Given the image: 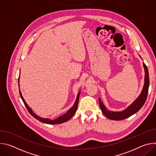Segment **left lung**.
Segmentation results:
<instances>
[{
  "label": "left lung",
  "instance_id": "left-lung-1",
  "mask_svg": "<svg viewBox=\"0 0 156 156\" xmlns=\"http://www.w3.org/2000/svg\"><path fill=\"white\" fill-rule=\"evenodd\" d=\"M143 66L145 72V76H144V84L143 88V90L138 97V98L133 102L130 105H129L126 109L123 110L122 112H113V111L108 110L104 104L102 102L100 98H99V103L100 105V108L102 110L103 114L107 117L108 119L113 120H121L125 119L134 114L136 113L140 110V108L144 104L147 94H148V89L149 85V72L147 68V66L143 63Z\"/></svg>",
  "mask_w": 156,
  "mask_h": 156
}]
</instances>
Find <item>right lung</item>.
Here are the masks:
<instances>
[{
  "label": "right lung",
  "mask_w": 156,
  "mask_h": 156,
  "mask_svg": "<svg viewBox=\"0 0 156 156\" xmlns=\"http://www.w3.org/2000/svg\"><path fill=\"white\" fill-rule=\"evenodd\" d=\"M19 81H20V76L18 77V86L20 87V84H19ZM19 92H20V95L21 96V98L22 99V101H23L25 107H27V110H28L29 113L33 117H34L36 119H37V120H39V122H42V123H46V124H50V125H56V124H60V123H64L66 121H68L69 120H70L73 116V115L75 114V113L76 112V111L77 110V108H78V102H79V97H80V92L78 93V94H77V97H76V101L75 102V104L74 105L66 112V114L58 117V118H57L56 119H54V120H50L49 119H43L42 117H39L38 115H36L34 112L33 111L31 110V108L28 106V105L26 103L24 98H23V96H22V94H21V93L20 90L19 89Z\"/></svg>",
  "instance_id": "right-lung-1"
}]
</instances>
